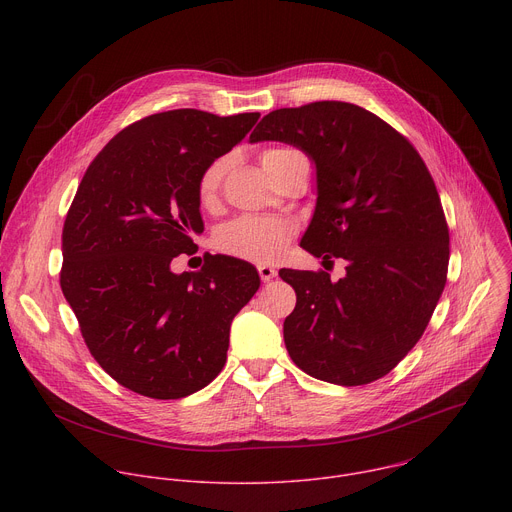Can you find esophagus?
Here are the masks:
<instances>
[{"label": "esophagus", "mask_w": 512, "mask_h": 512, "mask_svg": "<svg viewBox=\"0 0 512 512\" xmlns=\"http://www.w3.org/2000/svg\"><path fill=\"white\" fill-rule=\"evenodd\" d=\"M257 271H259V277H261V281H271L275 275H277V269L275 267H271V265H259L257 267Z\"/></svg>", "instance_id": "34e87169"}]
</instances>
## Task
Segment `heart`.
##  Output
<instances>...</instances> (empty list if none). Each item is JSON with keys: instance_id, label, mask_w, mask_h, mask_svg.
<instances>
[{"instance_id": "b5f03b06", "label": "heart", "mask_w": 512, "mask_h": 512, "mask_svg": "<svg viewBox=\"0 0 512 512\" xmlns=\"http://www.w3.org/2000/svg\"><path fill=\"white\" fill-rule=\"evenodd\" d=\"M291 154H298L289 148H269L261 154L263 168L271 174L281 160ZM229 172V158L221 156L208 162L196 180V196L202 206H210L216 202L218 192L223 188V180ZM296 227L283 218L269 216H239L235 221L227 223L214 237L216 249L251 263H269L281 255L285 245L294 237Z\"/></svg>"}]
</instances>
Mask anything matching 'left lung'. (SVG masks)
<instances>
[{"label": "left lung", "instance_id": "1", "mask_svg": "<svg viewBox=\"0 0 512 512\" xmlns=\"http://www.w3.org/2000/svg\"><path fill=\"white\" fill-rule=\"evenodd\" d=\"M294 143L316 162L318 204L302 247L346 277L281 269L296 289L285 348L314 379L369 385L425 332L448 279L450 231L413 143L352 103L316 101L265 115L251 141Z\"/></svg>", "mask_w": 512, "mask_h": 512}]
</instances>
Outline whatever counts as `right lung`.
Segmentation results:
<instances>
[{"instance_id": "1", "label": "right lung", "mask_w": 512, "mask_h": 512, "mask_svg": "<svg viewBox=\"0 0 512 512\" xmlns=\"http://www.w3.org/2000/svg\"><path fill=\"white\" fill-rule=\"evenodd\" d=\"M259 113L174 109L121 129L87 168L62 227L60 287L101 369L125 389L180 399L223 371L229 330L259 289L253 265L204 255L172 273L204 231L196 180Z\"/></svg>"}]
</instances>
